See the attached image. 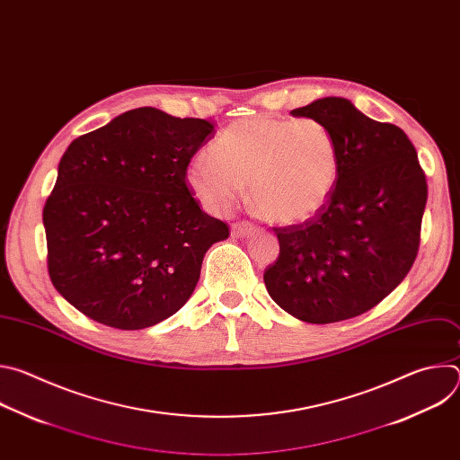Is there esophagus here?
<instances>
[{
  "instance_id": "1",
  "label": "esophagus",
  "mask_w": 460,
  "mask_h": 460,
  "mask_svg": "<svg viewBox=\"0 0 460 460\" xmlns=\"http://www.w3.org/2000/svg\"><path fill=\"white\" fill-rule=\"evenodd\" d=\"M254 231H256V226H254L252 222H245V220H242V222H234V224L231 226V234H233V236H236V238L249 236V234H252Z\"/></svg>"
}]
</instances>
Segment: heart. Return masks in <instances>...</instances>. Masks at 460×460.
<instances>
[{
  "mask_svg": "<svg viewBox=\"0 0 460 460\" xmlns=\"http://www.w3.org/2000/svg\"><path fill=\"white\" fill-rule=\"evenodd\" d=\"M341 149L333 133L313 118L268 114L231 123L185 169L190 192L209 213H227L249 181L251 206L277 224L314 218L333 196Z\"/></svg>",
  "mask_w": 460,
  "mask_h": 460,
  "instance_id": "obj_1",
  "label": "heart"
}]
</instances>
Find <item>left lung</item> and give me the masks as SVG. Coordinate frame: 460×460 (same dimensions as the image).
Here are the masks:
<instances>
[{"label": "left lung", "instance_id": "left-lung-1", "mask_svg": "<svg viewBox=\"0 0 460 460\" xmlns=\"http://www.w3.org/2000/svg\"><path fill=\"white\" fill-rule=\"evenodd\" d=\"M291 114L332 130L341 176L314 218L273 227L280 252L264 282L298 320H348L382 302L410 273L428 200L426 174L401 127L367 118L346 98H322Z\"/></svg>", "mask_w": 460, "mask_h": 460}]
</instances>
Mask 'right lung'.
Listing matches in <instances>:
<instances>
[{
	"mask_svg": "<svg viewBox=\"0 0 460 460\" xmlns=\"http://www.w3.org/2000/svg\"><path fill=\"white\" fill-rule=\"evenodd\" d=\"M213 130L208 119L140 107L65 151L43 208L47 270L85 316L144 330L189 300L204 254L229 236L185 181Z\"/></svg>",
	"mask_w": 460,
	"mask_h": 460,
	"instance_id": "add662e5",
	"label": "right lung"
}]
</instances>
